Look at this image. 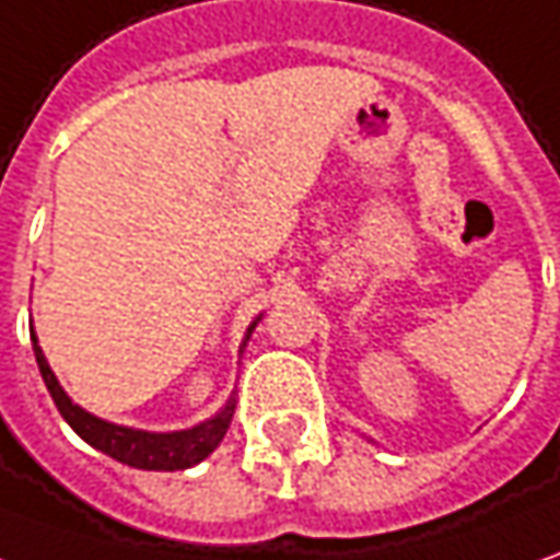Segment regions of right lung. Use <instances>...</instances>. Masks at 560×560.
Instances as JSON below:
<instances>
[{"mask_svg": "<svg viewBox=\"0 0 560 560\" xmlns=\"http://www.w3.org/2000/svg\"><path fill=\"white\" fill-rule=\"evenodd\" d=\"M33 352H36V364H39L42 380H45V386L51 392L60 417L72 425V432L79 439L89 441L91 447H97L106 456L119 459L125 466H135V469L177 471L196 466V463H201L223 441V435H226V429L232 423V413H235V405L230 401L208 423L196 425V429H186V432H168V435H152V432H137V429L113 425L106 423V420L91 417L89 410H82L79 405H72L70 398H67V392L60 389L57 376L51 374V368H48V361L42 355L36 337H33Z\"/></svg>", "mask_w": 560, "mask_h": 560, "instance_id": "right-lung-1", "label": "right lung"}]
</instances>
